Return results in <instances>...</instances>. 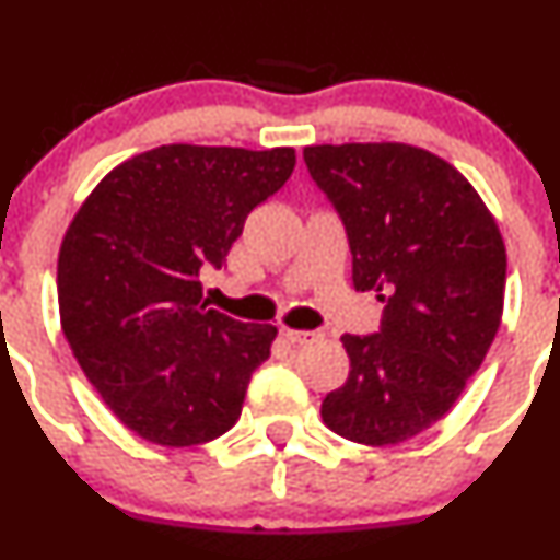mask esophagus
<instances>
[{
    "label": "esophagus",
    "instance_id": "1",
    "mask_svg": "<svg viewBox=\"0 0 560 560\" xmlns=\"http://www.w3.org/2000/svg\"><path fill=\"white\" fill-rule=\"evenodd\" d=\"M281 336L287 338L290 343H312L319 338V332L316 330H292V327H281Z\"/></svg>",
    "mask_w": 560,
    "mask_h": 560
}]
</instances>
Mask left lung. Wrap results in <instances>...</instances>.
<instances>
[{
    "instance_id": "1",
    "label": "left lung",
    "mask_w": 560,
    "mask_h": 560,
    "mask_svg": "<svg viewBox=\"0 0 560 560\" xmlns=\"http://www.w3.org/2000/svg\"><path fill=\"white\" fill-rule=\"evenodd\" d=\"M352 248V287L385 303L382 330L343 336L349 380L322 400L338 436L400 444L442 420L504 314L506 248L466 175L409 143L306 145Z\"/></svg>"
}]
</instances>
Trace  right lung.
I'll return each instance as SVG.
<instances>
[{
  "instance_id": "1",
  "label": "right lung",
  "mask_w": 560,
  "mask_h": 560,
  "mask_svg": "<svg viewBox=\"0 0 560 560\" xmlns=\"http://www.w3.org/2000/svg\"><path fill=\"white\" fill-rule=\"evenodd\" d=\"M292 171L295 149L160 145L113 167L67 228L61 330L107 409L145 442L191 447L238 422L279 330L208 308L200 276L222 268Z\"/></svg>"
}]
</instances>
